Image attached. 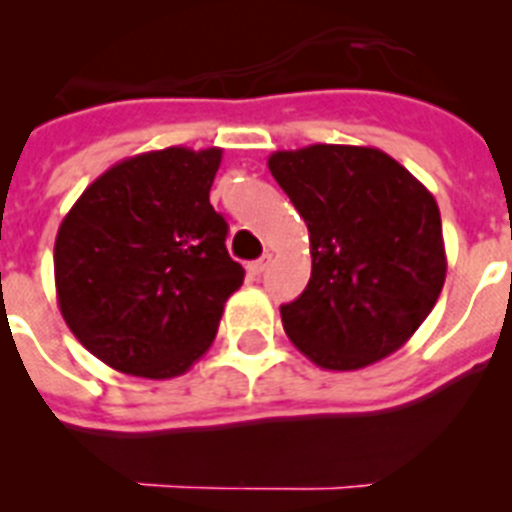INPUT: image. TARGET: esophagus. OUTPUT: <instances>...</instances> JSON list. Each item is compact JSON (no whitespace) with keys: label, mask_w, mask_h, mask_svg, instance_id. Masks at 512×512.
<instances>
[{"label":"esophagus","mask_w":512,"mask_h":512,"mask_svg":"<svg viewBox=\"0 0 512 512\" xmlns=\"http://www.w3.org/2000/svg\"><path fill=\"white\" fill-rule=\"evenodd\" d=\"M271 264V253H264L259 261H253V264H248V274H253V277H261L266 269H269Z\"/></svg>","instance_id":"obj_1"}]
</instances>
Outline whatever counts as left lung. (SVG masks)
<instances>
[{
	"label": "left lung",
	"instance_id": "left-lung-1",
	"mask_svg": "<svg viewBox=\"0 0 512 512\" xmlns=\"http://www.w3.org/2000/svg\"><path fill=\"white\" fill-rule=\"evenodd\" d=\"M269 171L310 230V282L282 305L289 341L330 372H356L395 354L446 282L433 194L372 146L277 151Z\"/></svg>",
	"mask_w": 512,
	"mask_h": 512
}]
</instances>
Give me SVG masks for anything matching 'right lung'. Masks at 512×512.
<instances>
[{
  "mask_svg": "<svg viewBox=\"0 0 512 512\" xmlns=\"http://www.w3.org/2000/svg\"><path fill=\"white\" fill-rule=\"evenodd\" d=\"M223 148L122 158L97 176L53 248L56 297L89 354L122 374L171 379L212 346L243 266L210 205Z\"/></svg>",
  "mask_w": 512,
  "mask_h": 512,
  "instance_id": "add662e5",
  "label": "right lung"
}]
</instances>
